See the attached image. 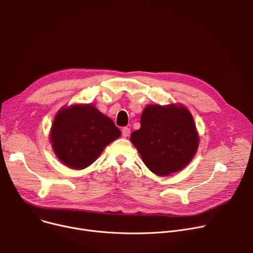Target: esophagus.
Returning a JSON list of instances; mask_svg holds the SVG:
<instances>
[{
    "instance_id": "esophagus-1",
    "label": "esophagus",
    "mask_w": 253,
    "mask_h": 253,
    "mask_svg": "<svg viewBox=\"0 0 253 253\" xmlns=\"http://www.w3.org/2000/svg\"><path fill=\"white\" fill-rule=\"evenodd\" d=\"M122 135L123 137H128L130 135V129L128 127L122 128Z\"/></svg>"
}]
</instances>
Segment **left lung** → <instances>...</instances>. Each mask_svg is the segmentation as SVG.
<instances>
[{"label": "left lung", "mask_w": 253, "mask_h": 253, "mask_svg": "<svg viewBox=\"0 0 253 253\" xmlns=\"http://www.w3.org/2000/svg\"><path fill=\"white\" fill-rule=\"evenodd\" d=\"M140 124L130 140L151 172L168 176L191 162L199 140L193 117L186 108L149 105L141 114Z\"/></svg>", "instance_id": "1"}]
</instances>
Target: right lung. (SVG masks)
Segmentation results:
<instances>
[{
    "label": "right lung",
    "instance_id": "add662e5",
    "mask_svg": "<svg viewBox=\"0 0 253 253\" xmlns=\"http://www.w3.org/2000/svg\"><path fill=\"white\" fill-rule=\"evenodd\" d=\"M112 119L92 105H74L56 115L49 139L57 158L71 169L91 165L104 148L120 137Z\"/></svg>",
    "mask_w": 253,
    "mask_h": 253
}]
</instances>
